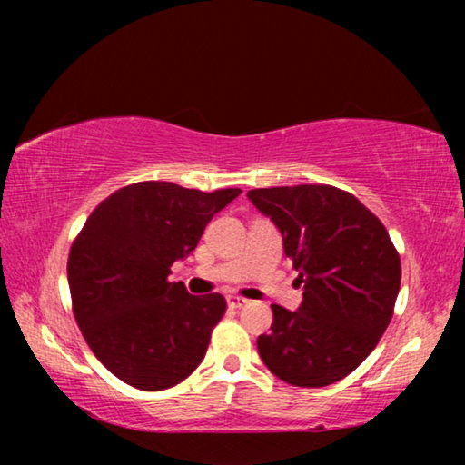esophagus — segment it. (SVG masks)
Listing matches in <instances>:
<instances>
[{
	"label": "esophagus",
	"instance_id": "obj_1",
	"mask_svg": "<svg viewBox=\"0 0 465 465\" xmlns=\"http://www.w3.org/2000/svg\"><path fill=\"white\" fill-rule=\"evenodd\" d=\"M227 305H230L232 310H242L248 305V299L238 297V295H227Z\"/></svg>",
	"mask_w": 465,
	"mask_h": 465
}]
</instances>
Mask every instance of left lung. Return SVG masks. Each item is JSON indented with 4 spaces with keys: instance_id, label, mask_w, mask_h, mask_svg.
Masks as SVG:
<instances>
[{
    "instance_id": "1",
    "label": "left lung",
    "mask_w": 465,
    "mask_h": 465,
    "mask_svg": "<svg viewBox=\"0 0 465 465\" xmlns=\"http://www.w3.org/2000/svg\"><path fill=\"white\" fill-rule=\"evenodd\" d=\"M271 217L303 282L295 312L272 305L258 355L272 375L299 388H324L363 363L388 328L400 256L383 223L351 193L328 184L248 191Z\"/></svg>"
}]
</instances>
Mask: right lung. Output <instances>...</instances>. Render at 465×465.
<instances>
[{
    "mask_svg": "<svg viewBox=\"0 0 465 465\" xmlns=\"http://www.w3.org/2000/svg\"><path fill=\"white\" fill-rule=\"evenodd\" d=\"M240 194L147 180L92 211L69 250V291L85 342L124 383L168 390L201 365L225 297L191 295L168 281L170 266L191 254L213 215Z\"/></svg>",
    "mask_w": 465,
    "mask_h": 465,
    "instance_id": "1",
    "label": "right lung"
}]
</instances>
